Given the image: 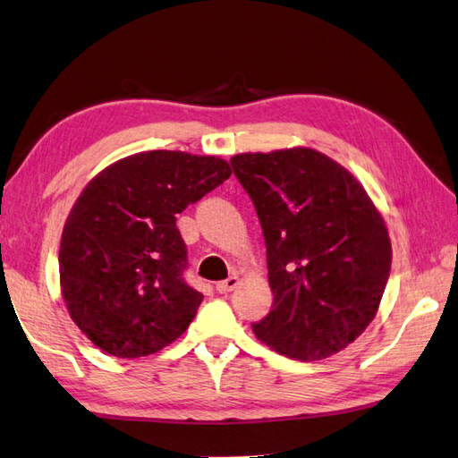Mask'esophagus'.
Instances as JSON below:
<instances>
[{"mask_svg":"<svg viewBox=\"0 0 458 458\" xmlns=\"http://www.w3.org/2000/svg\"><path fill=\"white\" fill-rule=\"evenodd\" d=\"M238 283H240V279L236 277V275H232V277H228L226 281H220V283H216V291H218L220 294L232 293V291L236 289V286H238Z\"/></svg>","mask_w":458,"mask_h":458,"instance_id":"esophagus-1","label":"esophagus"}]
</instances>
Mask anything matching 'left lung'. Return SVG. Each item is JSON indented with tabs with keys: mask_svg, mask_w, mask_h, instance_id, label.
Listing matches in <instances>:
<instances>
[{
	"mask_svg": "<svg viewBox=\"0 0 458 458\" xmlns=\"http://www.w3.org/2000/svg\"><path fill=\"white\" fill-rule=\"evenodd\" d=\"M233 175L261 222L273 291L253 334L281 355L320 360L373 322L392 248L363 185L310 148L238 154Z\"/></svg>",
	"mask_w": 458,
	"mask_h": 458,
	"instance_id": "1",
	"label": "left lung"
}]
</instances>
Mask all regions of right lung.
<instances>
[{
	"label": "right lung",
	"instance_id": "add662e5",
	"mask_svg": "<svg viewBox=\"0 0 458 458\" xmlns=\"http://www.w3.org/2000/svg\"><path fill=\"white\" fill-rule=\"evenodd\" d=\"M215 156L152 150L93 177L60 242V284L72 320L114 357L152 355L185 332L203 294L185 283L177 215L225 183Z\"/></svg>",
	"mask_w": 458,
	"mask_h": 458
}]
</instances>
